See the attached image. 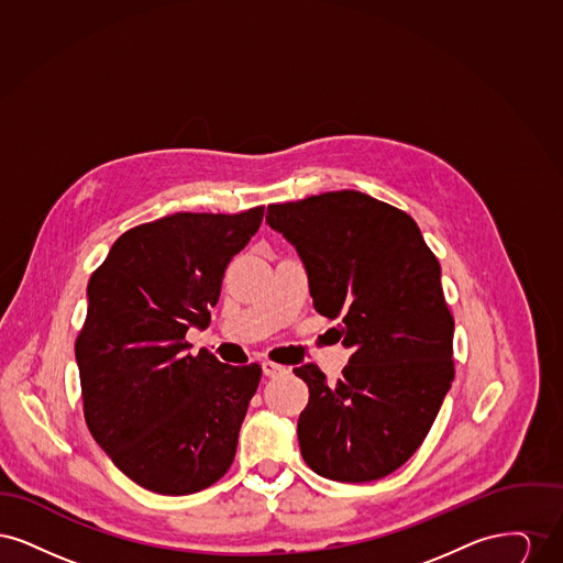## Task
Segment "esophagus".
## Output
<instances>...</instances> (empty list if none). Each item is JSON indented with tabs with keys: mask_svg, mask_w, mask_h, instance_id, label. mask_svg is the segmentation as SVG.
<instances>
[{
	"mask_svg": "<svg viewBox=\"0 0 563 563\" xmlns=\"http://www.w3.org/2000/svg\"><path fill=\"white\" fill-rule=\"evenodd\" d=\"M262 367H264V374L268 375V377H278V375L287 374V372H289V367L278 365V363H274V361H264V363H262Z\"/></svg>",
	"mask_w": 563,
	"mask_h": 563,
	"instance_id": "34e87169",
	"label": "esophagus"
}]
</instances>
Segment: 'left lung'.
Returning a JSON list of instances; mask_svg holds the SVG:
<instances>
[{"mask_svg": "<svg viewBox=\"0 0 563 563\" xmlns=\"http://www.w3.org/2000/svg\"><path fill=\"white\" fill-rule=\"evenodd\" d=\"M266 221L294 244L314 310L342 319L352 350L335 384L314 363L297 439L306 464L333 482L395 473L424 443L454 382V317L441 266L409 214L342 189L269 205Z\"/></svg>", "mask_w": 563, "mask_h": 563, "instance_id": "8db88e82", "label": "left lung"}]
</instances>
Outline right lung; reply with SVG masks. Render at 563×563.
<instances>
[{"instance_id":"right-lung-1","label":"right lung","mask_w":563,"mask_h":563,"mask_svg":"<svg viewBox=\"0 0 563 563\" xmlns=\"http://www.w3.org/2000/svg\"><path fill=\"white\" fill-rule=\"evenodd\" d=\"M264 207L175 213L134 225L88 280L76 338L84 418L134 483L186 496L219 482L262 367L189 354L191 324L211 321L232 257L260 230Z\"/></svg>"}]
</instances>
